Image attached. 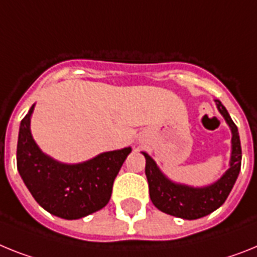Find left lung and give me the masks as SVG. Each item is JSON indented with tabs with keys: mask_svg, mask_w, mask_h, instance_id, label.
<instances>
[{
	"mask_svg": "<svg viewBox=\"0 0 257 257\" xmlns=\"http://www.w3.org/2000/svg\"><path fill=\"white\" fill-rule=\"evenodd\" d=\"M214 102L232 133L230 169L217 182L201 188H193L189 185L174 183L169 178H166L150 155L142 153L146 159L145 174L149 183L150 200L155 208H158L166 214L175 215L183 219H197L205 217L226 201L238 179L242 165V148L238 128L228 115L225 105L217 99Z\"/></svg>",
	"mask_w": 257,
	"mask_h": 257,
	"instance_id": "left-lung-1",
	"label": "left lung"
}]
</instances>
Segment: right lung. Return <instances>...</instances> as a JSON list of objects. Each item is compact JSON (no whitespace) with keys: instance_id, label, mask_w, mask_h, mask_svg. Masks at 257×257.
Instances as JSON below:
<instances>
[{"instance_id":"add662e5","label":"right lung","mask_w":257,"mask_h":257,"mask_svg":"<svg viewBox=\"0 0 257 257\" xmlns=\"http://www.w3.org/2000/svg\"><path fill=\"white\" fill-rule=\"evenodd\" d=\"M34 107L21 121L17 145V167L32 197L47 212L64 219H78L104 208L113 180L132 149L102 153L77 165L55 161L32 139Z\"/></svg>"}]
</instances>
